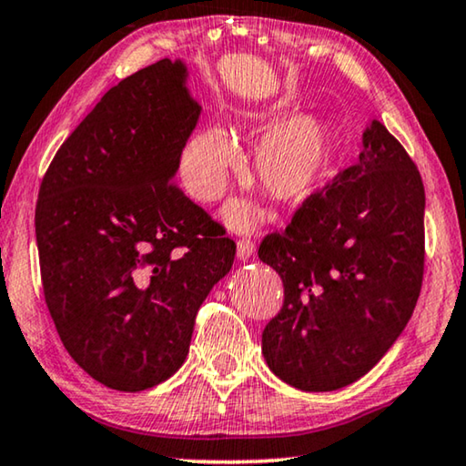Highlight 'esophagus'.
<instances>
[{
  "instance_id": "1",
  "label": "esophagus",
  "mask_w": 466,
  "mask_h": 466,
  "mask_svg": "<svg viewBox=\"0 0 466 466\" xmlns=\"http://www.w3.org/2000/svg\"><path fill=\"white\" fill-rule=\"evenodd\" d=\"M236 255H238L240 261H248L255 255V245L247 238L238 240V242H236Z\"/></svg>"
}]
</instances>
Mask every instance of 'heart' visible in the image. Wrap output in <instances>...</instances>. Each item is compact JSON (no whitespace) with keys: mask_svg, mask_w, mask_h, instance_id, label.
I'll return each instance as SVG.
<instances>
[{"mask_svg":"<svg viewBox=\"0 0 466 466\" xmlns=\"http://www.w3.org/2000/svg\"><path fill=\"white\" fill-rule=\"evenodd\" d=\"M253 131L269 134L255 150V177L276 203L299 207L320 190L337 165V142L329 121L318 115H257ZM238 146L224 127H207L190 137L179 161V176L194 198L215 200L224 194ZM228 224L248 230L257 209L234 200L226 209Z\"/></svg>","mask_w":466,"mask_h":466,"instance_id":"obj_1","label":"heart"}]
</instances>
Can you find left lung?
I'll return each mask as SVG.
<instances>
[{"label":"left lung","instance_id":"1","mask_svg":"<svg viewBox=\"0 0 466 466\" xmlns=\"http://www.w3.org/2000/svg\"><path fill=\"white\" fill-rule=\"evenodd\" d=\"M358 165L316 192L259 259L284 284L280 314L261 335L278 379L337 391L385 356L410 320L425 266V188L385 125L362 136Z\"/></svg>","mask_w":466,"mask_h":466}]
</instances>
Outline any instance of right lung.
<instances>
[{"instance_id":"obj_1","label":"right lung","mask_w":466,"mask_h":466,"mask_svg":"<svg viewBox=\"0 0 466 466\" xmlns=\"http://www.w3.org/2000/svg\"><path fill=\"white\" fill-rule=\"evenodd\" d=\"M184 60L110 87L56 152L35 209L56 330L89 377L142 391L179 370L236 245L173 177L200 106Z\"/></svg>"}]
</instances>
